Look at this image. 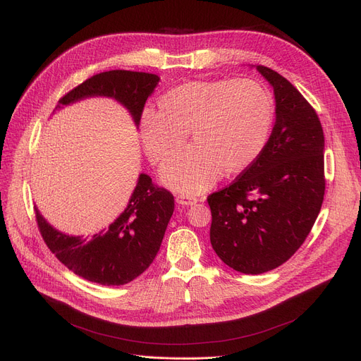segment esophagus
<instances>
[{"instance_id": "esophagus-1", "label": "esophagus", "mask_w": 361, "mask_h": 361, "mask_svg": "<svg viewBox=\"0 0 361 361\" xmlns=\"http://www.w3.org/2000/svg\"><path fill=\"white\" fill-rule=\"evenodd\" d=\"M176 200L178 204H183V206H193L199 202V199L196 196H190V195H178L176 197Z\"/></svg>"}]
</instances>
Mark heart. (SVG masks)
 <instances>
[{
    "mask_svg": "<svg viewBox=\"0 0 361 361\" xmlns=\"http://www.w3.org/2000/svg\"><path fill=\"white\" fill-rule=\"evenodd\" d=\"M275 104L267 86L253 79L187 82L168 90L161 108H146L140 135L155 164L173 157L192 130L195 145L162 166L173 190L197 195L224 174L252 165L269 139Z\"/></svg>",
    "mask_w": 361,
    "mask_h": 361,
    "instance_id": "obj_1",
    "label": "heart"
}]
</instances>
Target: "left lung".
Segmentation results:
<instances>
[{"label":"left lung","instance_id":"1","mask_svg":"<svg viewBox=\"0 0 361 361\" xmlns=\"http://www.w3.org/2000/svg\"><path fill=\"white\" fill-rule=\"evenodd\" d=\"M256 68L275 93L271 137L235 181L207 196L215 253L247 275L272 271L300 249L325 196V137L316 111L279 73Z\"/></svg>","mask_w":361,"mask_h":361}]
</instances>
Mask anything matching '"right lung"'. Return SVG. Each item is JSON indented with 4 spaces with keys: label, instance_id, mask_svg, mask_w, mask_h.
Returning <instances> with one entry per match:
<instances>
[{
    "label": "right lung",
    "instance_id": "obj_1",
    "mask_svg": "<svg viewBox=\"0 0 361 361\" xmlns=\"http://www.w3.org/2000/svg\"><path fill=\"white\" fill-rule=\"evenodd\" d=\"M159 82L157 74L111 70L92 75L59 101L66 106L90 97H108L123 104L139 126L147 98ZM174 212V196L140 174L124 212L108 228L90 237L56 231L35 209L39 233L61 263L90 282L124 286L143 274L154 262Z\"/></svg>",
    "mask_w": 361,
    "mask_h": 361
}]
</instances>
